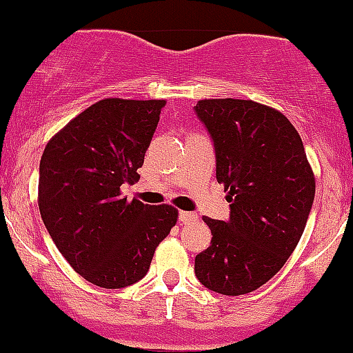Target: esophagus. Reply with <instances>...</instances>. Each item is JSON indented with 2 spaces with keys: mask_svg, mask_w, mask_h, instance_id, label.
<instances>
[{
  "mask_svg": "<svg viewBox=\"0 0 353 353\" xmlns=\"http://www.w3.org/2000/svg\"><path fill=\"white\" fill-rule=\"evenodd\" d=\"M178 219L181 223H188V221H195L197 219V214L195 212H188V211H180L178 212Z\"/></svg>",
  "mask_w": 353,
  "mask_h": 353,
  "instance_id": "34e87169",
  "label": "esophagus"
}]
</instances>
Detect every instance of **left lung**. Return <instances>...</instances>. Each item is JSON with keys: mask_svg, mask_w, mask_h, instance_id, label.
<instances>
[{"mask_svg": "<svg viewBox=\"0 0 353 353\" xmlns=\"http://www.w3.org/2000/svg\"><path fill=\"white\" fill-rule=\"evenodd\" d=\"M194 110L230 202L228 221L202 218L212 239L195 256V276L216 294H249L295 250L312 209L314 173L299 132L280 111L243 99H204Z\"/></svg>", "mask_w": 353, "mask_h": 353, "instance_id": "1", "label": "left lung"}]
</instances>
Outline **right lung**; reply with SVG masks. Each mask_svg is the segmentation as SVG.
Returning a JSON list of instances; mask_svg holds the SVG:
<instances>
[{"instance_id":"obj_1","label":"right lung","mask_w":353,"mask_h":353,"mask_svg":"<svg viewBox=\"0 0 353 353\" xmlns=\"http://www.w3.org/2000/svg\"><path fill=\"white\" fill-rule=\"evenodd\" d=\"M166 101L103 99L73 118L43 152L39 211L70 266L90 283L125 288L148 274L156 247L178 211L121 197L137 170Z\"/></svg>"}]
</instances>
